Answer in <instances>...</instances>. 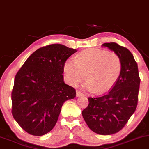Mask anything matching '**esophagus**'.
<instances>
[{
  "label": "esophagus",
  "mask_w": 149,
  "mask_h": 149,
  "mask_svg": "<svg viewBox=\"0 0 149 149\" xmlns=\"http://www.w3.org/2000/svg\"><path fill=\"white\" fill-rule=\"evenodd\" d=\"M82 93L81 92H80V91L77 90L76 91V96H82Z\"/></svg>",
  "instance_id": "34e87169"
}]
</instances>
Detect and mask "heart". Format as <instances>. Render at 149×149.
Returning <instances> with one entry per match:
<instances>
[{
    "label": "heart",
    "instance_id": "heart-1",
    "mask_svg": "<svg viewBox=\"0 0 149 149\" xmlns=\"http://www.w3.org/2000/svg\"><path fill=\"white\" fill-rule=\"evenodd\" d=\"M63 70L69 85L76 86L85 78L84 88L98 94L111 89L122 71V62L114 52L98 48H88L80 52L75 59L65 61Z\"/></svg>",
    "mask_w": 149,
    "mask_h": 149
}]
</instances>
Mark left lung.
Wrapping results in <instances>:
<instances>
[{
	"instance_id": "8db88e82",
	"label": "left lung",
	"mask_w": 149,
	"mask_h": 149,
	"mask_svg": "<svg viewBox=\"0 0 149 149\" xmlns=\"http://www.w3.org/2000/svg\"><path fill=\"white\" fill-rule=\"evenodd\" d=\"M119 55L122 71L116 83L106 94L88 98L89 105L82 114L93 132L102 135L121 130L137 105L140 78L137 62L130 51L116 43L102 44Z\"/></svg>"
}]
</instances>
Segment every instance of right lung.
<instances>
[{
    "label": "right lung",
    "instance_id": "obj_1",
    "mask_svg": "<svg viewBox=\"0 0 149 149\" xmlns=\"http://www.w3.org/2000/svg\"><path fill=\"white\" fill-rule=\"evenodd\" d=\"M62 44H51L35 51L14 78L12 113L28 133L42 136L56 124L66 101L76 97V89L64 82L65 61L76 53Z\"/></svg>",
    "mask_w": 149,
    "mask_h": 149
}]
</instances>
